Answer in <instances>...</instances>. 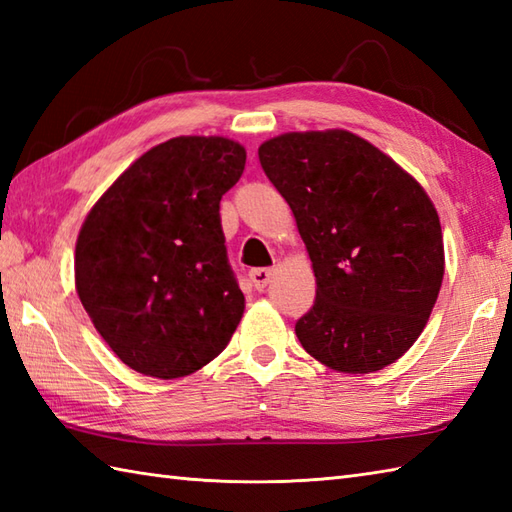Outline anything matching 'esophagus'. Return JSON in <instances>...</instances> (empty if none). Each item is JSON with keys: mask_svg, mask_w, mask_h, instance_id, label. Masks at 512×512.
I'll use <instances>...</instances> for the list:
<instances>
[{"mask_svg": "<svg viewBox=\"0 0 512 512\" xmlns=\"http://www.w3.org/2000/svg\"><path fill=\"white\" fill-rule=\"evenodd\" d=\"M270 277H273V270H270V268H253V270H250V281H253V286L257 290H264L268 286Z\"/></svg>", "mask_w": 512, "mask_h": 512, "instance_id": "obj_1", "label": "esophagus"}]
</instances>
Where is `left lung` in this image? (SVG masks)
I'll use <instances>...</instances> for the list:
<instances>
[{"label": "left lung", "instance_id": "left-lung-1", "mask_svg": "<svg viewBox=\"0 0 512 512\" xmlns=\"http://www.w3.org/2000/svg\"><path fill=\"white\" fill-rule=\"evenodd\" d=\"M259 162L295 213L317 277L303 350L345 374L378 372L416 343L444 275L436 206L407 171L345 129L292 132Z\"/></svg>", "mask_w": 512, "mask_h": 512}]
</instances>
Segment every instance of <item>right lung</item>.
<instances>
[{
	"mask_svg": "<svg viewBox=\"0 0 512 512\" xmlns=\"http://www.w3.org/2000/svg\"><path fill=\"white\" fill-rule=\"evenodd\" d=\"M244 165V147L228 138H171L140 156L85 217L76 292L136 372L187 376L231 341L244 295L228 264L220 200Z\"/></svg>",
	"mask_w": 512,
	"mask_h": 512,
	"instance_id": "add662e5",
	"label": "right lung"
}]
</instances>
